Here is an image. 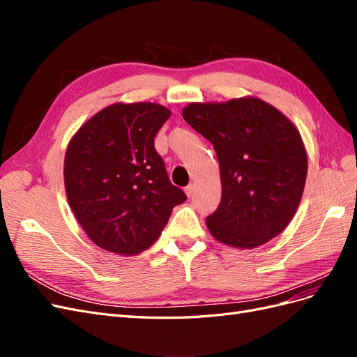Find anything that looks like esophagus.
<instances>
[{
    "label": "esophagus",
    "instance_id": "34e87169",
    "mask_svg": "<svg viewBox=\"0 0 357 357\" xmlns=\"http://www.w3.org/2000/svg\"><path fill=\"white\" fill-rule=\"evenodd\" d=\"M185 193L188 195V198H190L193 195V185H189L185 188Z\"/></svg>",
    "mask_w": 357,
    "mask_h": 357
}]
</instances>
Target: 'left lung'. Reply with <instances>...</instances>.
Segmentation results:
<instances>
[{"label":"left lung","instance_id":"1","mask_svg":"<svg viewBox=\"0 0 357 357\" xmlns=\"http://www.w3.org/2000/svg\"><path fill=\"white\" fill-rule=\"evenodd\" d=\"M183 119L213 144L222 199L205 223L222 244L255 248L282 234L304 192L308 159L298 128L256 96L190 102Z\"/></svg>","mask_w":357,"mask_h":357}]
</instances>
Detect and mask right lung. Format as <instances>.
I'll return each instance as SVG.
<instances>
[{
  "label": "right lung",
  "mask_w": 357,
  "mask_h": 357,
  "mask_svg": "<svg viewBox=\"0 0 357 357\" xmlns=\"http://www.w3.org/2000/svg\"><path fill=\"white\" fill-rule=\"evenodd\" d=\"M169 116L156 102H116L70 139L63 160L68 204L86 235L107 252H144L159 238L172 208L186 201L155 149Z\"/></svg>",
  "instance_id": "add662e5"
}]
</instances>
